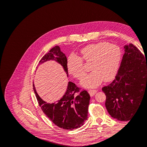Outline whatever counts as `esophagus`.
Returning <instances> with one entry per match:
<instances>
[{
	"instance_id": "34e87169",
	"label": "esophagus",
	"mask_w": 147,
	"mask_h": 147,
	"mask_svg": "<svg viewBox=\"0 0 147 147\" xmlns=\"http://www.w3.org/2000/svg\"><path fill=\"white\" fill-rule=\"evenodd\" d=\"M88 92H89V93H90V94L91 96H93L96 93L97 90H89Z\"/></svg>"
}]
</instances>
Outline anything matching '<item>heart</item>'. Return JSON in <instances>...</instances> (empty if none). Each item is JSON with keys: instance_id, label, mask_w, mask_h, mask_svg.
Instances as JSON below:
<instances>
[{"instance_id": "obj_1", "label": "heart", "mask_w": 147, "mask_h": 147, "mask_svg": "<svg viewBox=\"0 0 147 147\" xmlns=\"http://www.w3.org/2000/svg\"><path fill=\"white\" fill-rule=\"evenodd\" d=\"M121 59V52L115 45L101 42L88 45L80 51V57L71 55L69 57L67 67L69 74L77 79L84 75L82 60L86 63H91L92 72L86 75L81 82L84 88H95L103 80L109 82L112 80L118 70Z\"/></svg>"}]
</instances>
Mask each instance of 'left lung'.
<instances>
[{
    "mask_svg": "<svg viewBox=\"0 0 147 147\" xmlns=\"http://www.w3.org/2000/svg\"><path fill=\"white\" fill-rule=\"evenodd\" d=\"M124 54L113 81L102 88L110 116L129 121L145 96L147 97V59L133 44L124 47Z\"/></svg>",
    "mask_w": 147,
    "mask_h": 147,
    "instance_id": "obj_1",
    "label": "left lung"
}]
</instances>
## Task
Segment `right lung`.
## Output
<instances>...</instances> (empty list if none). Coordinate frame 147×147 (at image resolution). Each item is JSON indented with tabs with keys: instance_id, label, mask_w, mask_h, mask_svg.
I'll list each match as a JSON object with an SVG mask.
<instances>
[{
	"instance_id": "right-lung-1",
	"label": "right lung",
	"mask_w": 147,
	"mask_h": 147,
	"mask_svg": "<svg viewBox=\"0 0 147 147\" xmlns=\"http://www.w3.org/2000/svg\"><path fill=\"white\" fill-rule=\"evenodd\" d=\"M50 60H55L60 64L68 76L67 59L59 46L53 47L44 55L39 64ZM33 89L43 112L57 126L71 131L83 126L88 119L90 96L86 90L80 91L75 83L69 82L64 95L56 103L52 104L47 103L40 98L35 90L34 82Z\"/></svg>"
}]
</instances>
